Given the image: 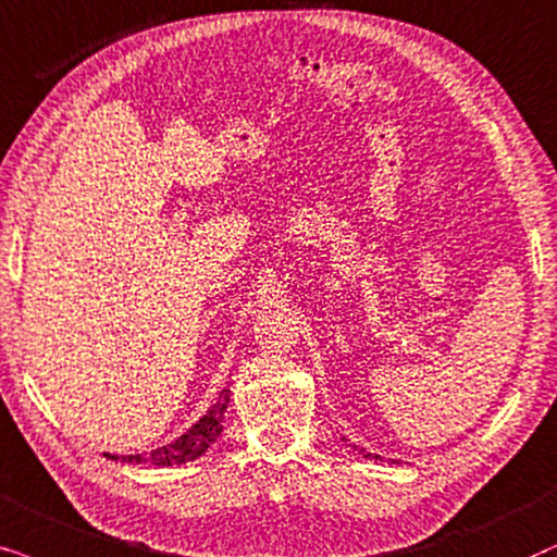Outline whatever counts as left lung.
Here are the masks:
<instances>
[{"mask_svg": "<svg viewBox=\"0 0 557 557\" xmlns=\"http://www.w3.org/2000/svg\"><path fill=\"white\" fill-rule=\"evenodd\" d=\"M359 454H361V456H367V458H374V461H380V456H372V454H367L364 448H359Z\"/></svg>", "mask_w": 557, "mask_h": 557, "instance_id": "1", "label": "left lung"}]
</instances>
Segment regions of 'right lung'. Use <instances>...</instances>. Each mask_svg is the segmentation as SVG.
I'll return each mask as SVG.
<instances>
[{
	"label": "right lung",
	"instance_id": "add662e5",
	"mask_svg": "<svg viewBox=\"0 0 557 557\" xmlns=\"http://www.w3.org/2000/svg\"><path fill=\"white\" fill-rule=\"evenodd\" d=\"M228 405V387L221 392V397L216 399V405L211 407L209 412L203 414L201 420L193 425L188 433H183L181 438L168 443L158 450H152L150 456H111L107 454V458L111 461H124V463H152V466H175V463H188L193 458H198L201 454L209 450V446L213 441L219 438V433L224 430V412Z\"/></svg>",
	"mask_w": 557,
	"mask_h": 557
}]
</instances>
